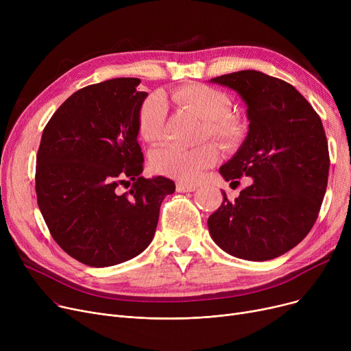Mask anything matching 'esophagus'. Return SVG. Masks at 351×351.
I'll return each instance as SVG.
<instances>
[{
	"mask_svg": "<svg viewBox=\"0 0 351 351\" xmlns=\"http://www.w3.org/2000/svg\"><path fill=\"white\" fill-rule=\"evenodd\" d=\"M196 189H197V186L193 185V183H182V182L176 183V191L178 192H193Z\"/></svg>",
	"mask_w": 351,
	"mask_h": 351,
	"instance_id": "obj_1",
	"label": "esophagus"
}]
</instances>
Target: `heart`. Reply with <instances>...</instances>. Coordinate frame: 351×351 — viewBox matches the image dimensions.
<instances>
[{"instance_id": "b5f03b06", "label": "heart", "mask_w": 351, "mask_h": 351, "mask_svg": "<svg viewBox=\"0 0 351 351\" xmlns=\"http://www.w3.org/2000/svg\"><path fill=\"white\" fill-rule=\"evenodd\" d=\"M172 98L205 119L204 138H213L225 147H237L247 136V125L242 117L229 112L232 106L226 92L206 84H185L172 92ZM166 118V101L160 94L147 97L138 110V132L146 142L162 138ZM219 159L213 143H205L193 149L178 146H163L151 156L152 168L165 176L183 182H196L205 169Z\"/></svg>"}]
</instances>
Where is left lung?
I'll return each instance as SVG.
<instances>
[{
	"label": "left lung",
	"mask_w": 351,
	"mask_h": 351,
	"mask_svg": "<svg viewBox=\"0 0 351 351\" xmlns=\"http://www.w3.org/2000/svg\"><path fill=\"white\" fill-rule=\"evenodd\" d=\"M210 82L236 90L250 122L245 142L219 172L232 183L252 178L234 200L223 192L208 219L210 236L239 259H274L298 246L319 216L330 166L322 119L293 85L261 71Z\"/></svg>",
	"instance_id": "8db88e82"
}]
</instances>
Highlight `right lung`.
<instances>
[{
	"label": "right lung",
	"instance_id": "1",
	"mask_svg": "<svg viewBox=\"0 0 351 351\" xmlns=\"http://www.w3.org/2000/svg\"><path fill=\"white\" fill-rule=\"evenodd\" d=\"M138 78H115L72 94L44 128L35 191L53 241L92 267L123 263L152 242L173 180L145 179L138 110L147 97ZM132 189L119 194L124 178Z\"/></svg>",
	"mask_w": 351,
	"mask_h": 351
}]
</instances>
